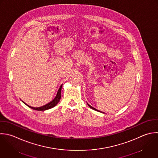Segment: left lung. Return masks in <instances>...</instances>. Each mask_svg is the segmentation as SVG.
<instances>
[{"label":"left lung","mask_w":158,"mask_h":158,"mask_svg":"<svg viewBox=\"0 0 158 158\" xmlns=\"http://www.w3.org/2000/svg\"><path fill=\"white\" fill-rule=\"evenodd\" d=\"M87 105H88V106H89V107H90V108H92V109H93V110H95V111H99V112H100V111H98V110H96V109H95V108H93V107H92V106H90V105H89V104H87Z\"/></svg>","instance_id":"1"}]
</instances>
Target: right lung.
I'll return each instance as SVG.
<instances>
[{
	"label": "right lung",
	"instance_id": "1",
	"mask_svg": "<svg viewBox=\"0 0 158 158\" xmlns=\"http://www.w3.org/2000/svg\"><path fill=\"white\" fill-rule=\"evenodd\" d=\"M61 87H62V85L60 86V89H59V90H58V91L57 92V94H56L55 98L52 102H50V103H47V105H45L44 106H42L39 107V108H33V107H31V106L26 105L24 102H23V103L25 105H26L28 107H29V108H32V109H33L34 110H37V111H45V110L50 109V108L55 106L57 105V103L59 102V101H60V98L61 97Z\"/></svg>",
	"mask_w": 158,
	"mask_h": 158
}]
</instances>
